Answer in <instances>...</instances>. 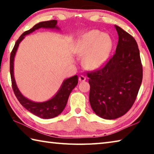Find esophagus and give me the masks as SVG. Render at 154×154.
<instances>
[{"mask_svg":"<svg viewBox=\"0 0 154 154\" xmlns=\"http://www.w3.org/2000/svg\"><path fill=\"white\" fill-rule=\"evenodd\" d=\"M86 80V77L83 75H80L79 77V81H85Z\"/></svg>","mask_w":154,"mask_h":154,"instance_id":"esophagus-1","label":"esophagus"}]
</instances>
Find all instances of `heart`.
Segmentation results:
<instances>
[{
    "label": "heart",
    "mask_w": 154,
    "mask_h": 154,
    "mask_svg": "<svg viewBox=\"0 0 154 154\" xmlns=\"http://www.w3.org/2000/svg\"><path fill=\"white\" fill-rule=\"evenodd\" d=\"M112 47L110 37L98 31H91L83 36L78 45L77 53L85 58L89 69H96L106 61Z\"/></svg>",
    "instance_id": "1"
}]
</instances>
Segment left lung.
Segmentation results:
<instances>
[{"label":"left lung","mask_w":154,"mask_h":154,"mask_svg":"<svg viewBox=\"0 0 154 154\" xmlns=\"http://www.w3.org/2000/svg\"><path fill=\"white\" fill-rule=\"evenodd\" d=\"M119 36L116 53L103 68L87 73L89 103L96 115L115 119L128 112L134 103L143 78L136 41L115 25Z\"/></svg>","instance_id":"obj_1"}]
</instances>
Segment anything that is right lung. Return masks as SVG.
Here are the masks:
<instances>
[{"instance_id": "right-lung-1", "label": "right lung", "mask_w": 154, "mask_h": 154, "mask_svg": "<svg viewBox=\"0 0 154 154\" xmlns=\"http://www.w3.org/2000/svg\"><path fill=\"white\" fill-rule=\"evenodd\" d=\"M57 20H56L41 22L35 25L32 29H29V31L23 32L20 35L19 38L17 41L16 43H15L10 57V73L12 81V87H13L15 96H16L17 99L20 102V103L26 109L30 111L32 114H34V115L41 117L42 119L53 118V117H55L57 116H59L60 113H61L63 109H65L66 105H67L71 92L77 85V75H75L73 77H71L64 80L59 91L57 92L56 94L52 98L49 99L48 101L44 102H35L25 97L20 93L19 88H18L14 77V60L18 47L19 46V44L25 38L26 35L34 32L35 30L41 28L59 30L60 28L57 25Z\"/></svg>"}]
</instances>
